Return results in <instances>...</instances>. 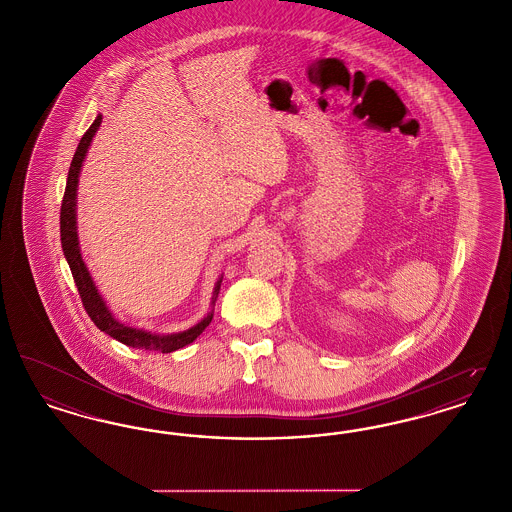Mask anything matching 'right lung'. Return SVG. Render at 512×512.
Here are the masks:
<instances>
[{"label":"right lung","mask_w":512,"mask_h":512,"mask_svg":"<svg viewBox=\"0 0 512 512\" xmlns=\"http://www.w3.org/2000/svg\"><path fill=\"white\" fill-rule=\"evenodd\" d=\"M101 117L98 115L96 121L92 122V126L86 130V134L82 136L80 144L74 151L73 163L69 169V176H67V188H65V195H63V203H61V245H63V255L71 267L73 272L74 284L78 288V293L82 297V305L88 313V317L94 320V324L98 326L101 332L109 334L111 338L121 341L128 347L134 349H146V351H159V353H172L180 347H186L209 326V322L213 320V307L215 301L219 297L220 282L222 276L215 284L213 290V297H211V311L201 318L197 324L192 328L184 330V332H174V334H153L147 332L142 328H134L128 324H122L119 318L111 313V309L107 307L105 299L101 297L98 286L90 274V270L86 267L82 253H80V242H78V226H76V201H78V178L80 172L84 167V159L86 153L90 149L92 140L96 138L99 124H101Z\"/></svg>","instance_id":"1"}]
</instances>
